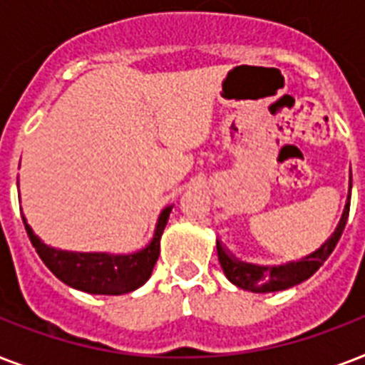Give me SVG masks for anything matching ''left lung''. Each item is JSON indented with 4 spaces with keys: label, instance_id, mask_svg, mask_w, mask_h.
Returning a JSON list of instances; mask_svg holds the SVG:
<instances>
[{
    "label": "left lung",
    "instance_id": "obj_1",
    "mask_svg": "<svg viewBox=\"0 0 365 365\" xmlns=\"http://www.w3.org/2000/svg\"><path fill=\"white\" fill-rule=\"evenodd\" d=\"M351 191H352V172H349V195H346L345 208L341 214V220L337 222V227L334 233L329 235L328 239L320 244L311 254L303 255L297 261H288L282 265H257V263H246L235 257L222 240H216L217 248V259L222 265L225 277L229 282H233L237 288L246 289V292H254V294H269V292H280V289H288L292 286L305 282L307 278H311L314 272L324 265V261L328 259L329 254L339 242L343 229L346 225V217H349V208H351Z\"/></svg>",
    "mask_w": 365,
    "mask_h": 365
}]
</instances>
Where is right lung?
Instances as JSON below:
<instances>
[{"instance_id":"right-lung-1","label":"right lung","mask_w":365,"mask_h":365,"mask_svg":"<svg viewBox=\"0 0 365 365\" xmlns=\"http://www.w3.org/2000/svg\"><path fill=\"white\" fill-rule=\"evenodd\" d=\"M172 206L163 208L157 217L153 239L145 248L132 254L108 252H68L43 242L22 216L26 233L41 261L54 277L71 288L94 295H123L148 282L160 254V237L170 217Z\"/></svg>"}]
</instances>
